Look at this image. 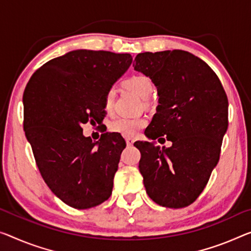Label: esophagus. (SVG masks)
Returning a JSON list of instances; mask_svg holds the SVG:
<instances>
[{"mask_svg": "<svg viewBox=\"0 0 251 251\" xmlns=\"http://www.w3.org/2000/svg\"><path fill=\"white\" fill-rule=\"evenodd\" d=\"M126 145H128V146H132L133 142H134V139L133 138H126Z\"/></svg>", "mask_w": 251, "mask_h": 251, "instance_id": "1", "label": "esophagus"}]
</instances>
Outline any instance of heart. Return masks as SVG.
<instances>
[{
	"label": "heart",
	"instance_id": "1",
	"mask_svg": "<svg viewBox=\"0 0 251 251\" xmlns=\"http://www.w3.org/2000/svg\"><path fill=\"white\" fill-rule=\"evenodd\" d=\"M126 85L131 91L147 99L153 92V84L151 79L146 75H133L126 80ZM117 90L115 87H110L104 96V109L107 113H111L114 106ZM146 126V120L141 118H117L110 123V130L112 132L121 134L123 137H132L139 130Z\"/></svg>",
	"mask_w": 251,
	"mask_h": 251
}]
</instances>
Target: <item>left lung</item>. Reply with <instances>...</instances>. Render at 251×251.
<instances>
[{
	"instance_id": "8db88e82",
	"label": "left lung",
	"mask_w": 251,
	"mask_h": 251,
	"mask_svg": "<svg viewBox=\"0 0 251 251\" xmlns=\"http://www.w3.org/2000/svg\"><path fill=\"white\" fill-rule=\"evenodd\" d=\"M134 69L157 87L158 106L145 134L172 147L136 141L139 171L153 202L180 209L199 198L217 166L228 129V98L205 61L184 50L138 53Z\"/></svg>"
}]
</instances>
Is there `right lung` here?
Segmentation results:
<instances>
[{"mask_svg": "<svg viewBox=\"0 0 251 251\" xmlns=\"http://www.w3.org/2000/svg\"><path fill=\"white\" fill-rule=\"evenodd\" d=\"M132 56L73 50L37 69L23 93V129L48 187L65 204L85 210L112 194L126 141L105 132L99 141L82 125H101L107 90L128 71Z\"/></svg>", "mask_w": 251, "mask_h": 251, "instance_id": "obj_1", "label": "right lung"}]
</instances>
